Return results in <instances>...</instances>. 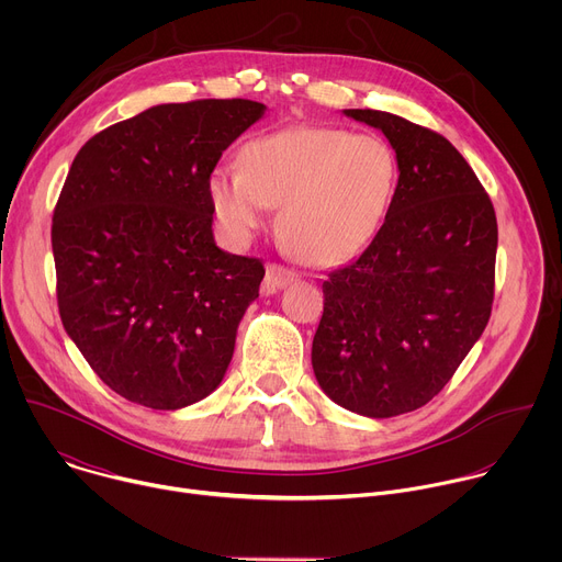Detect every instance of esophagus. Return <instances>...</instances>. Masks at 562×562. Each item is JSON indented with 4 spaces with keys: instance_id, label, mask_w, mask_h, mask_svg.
I'll return each instance as SVG.
<instances>
[{
    "instance_id": "esophagus-1",
    "label": "esophagus",
    "mask_w": 562,
    "mask_h": 562,
    "mask_svg": "<svg viewBox=\"0 0 562 562\" xmlns=\"http://www.w3.org/2000/svg\"><path fill=\"white\" fill-rule=\"evenodd\" d=\"M295 278L297 276L291 269L280 267V265H269L265 282H262V291L265 293H276L278 289H284L286 284H291Z\"/></svg>"
}]
</instances>
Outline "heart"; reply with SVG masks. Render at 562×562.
<instances>
[{"mask_svg":"<svg viewBox=\"0 0 562 562\" xmlns=\"http://www.w3.org/2000/svg\"><path fill=\"white\" fill-rule=\"evenodd\" d=\"M397 184V157L375 135L293 126L254 137L243 165H217L209 193L222 226L247 239L280 204L278 231L306 262L338 265L380 228Z\"/></svg>","mask_w":562,"mask_h":562,"instance_id":"heart-1","label":"heart"}]
</instances>
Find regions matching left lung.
I'll return each instance as SVG.
<instances>
[{"instance_id":"obj_1","label":"left lung","mask_w":562,"mask_h":562,"mask_svg":"<svg viewBox=\"0 0 562 562\" xmlns=\"http://www.w3.org/2000/svg\"><path fill=\"white\" fill-rule=\"evenodd\" d=\"M342 113L384 133L400 176L371 245L323 282L311 364L336 405L393 418L425 407L483 336L498 224L447 137L384 111Z\"/></svg>"}]
</instances>
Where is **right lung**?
<instances>
[{
    "instance_id": "right-lung-1",
    "label": "right lung",
    "mask_w": 562,
    "mask_h": 562,
    "mask_svg": "<svg viewBox=\"0 0 562 562\" xmlns=\"http://www.w3.org/2000/svg\"><path fill=\"white\" fill-rule=\"evenodd\" d=\"M265 111L251 100L159 104L72 159L50 231L61 325L135 405L189 407L228 369L265 267L215 245L209 178Z\"/></svg>"
}]
</instances>
